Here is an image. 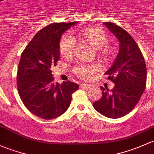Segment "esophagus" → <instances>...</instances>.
<instances>
[{"instance_id": "34e87169", "label": "esophagus", "mask_w": 154, "mask_h": 154, "mask_svg": "<svg viewBox=\"0 0 154 154\" xmlns=\"http://www.w3.org/2000/svg\"><path fill=\"white\" fill-rule=\"evenodd\" d=\"M80 86H81V88H91L92 85H88V84H82Z\"/></svg>"}]
</instances>
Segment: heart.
<instances>
[{"label":"heart","instance_id":"heart-1","mask_svg":"<svg viewBox=\"0 0 154 154\" xmlns=\"http://www.w3.org/2000/svg\"><path fill=\"white\" fill-rule=\"evenodd\" d=\"M81 35L95 50H100L106 55H109L111 50L106 46L109 42V37L104 31L96 27H87L82 29ZM75 45V40L73 35L69 33H66L61 37L59 43L60 53L64 58H69L72 55ZM100 66L98 64H79L74 66L73 71L75 75L84 80L91 79L92 75L99 70Z\"/></svg>","mask_w":154,"mask_h":154}]
</instances>
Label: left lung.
I'll use <instances>...</instances> for the list:
<instances>
[{
  "mask_svg": "<svg viewBox=\"0 0 154 154\" xmlns=\"http://www.w3.org/2000/svg\"><path fill=\"white\" fill-rule=\"evenodd\" d=\"M104 25L118 39L119 50L105 72L114 88L110 90L100 87L102 96L93 103V107L104 116L118 119L131 112L140 99L146 85L147 69L142 52L129 33L114 23Z\"/></svg>",
  "mask_w": 154,
  "mask_h": 154,
  "instance_id": "8db88e82",
  "label": "left lung"
}]
</instances>
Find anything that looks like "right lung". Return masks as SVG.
<instances>
[{"instance_id": "obj_1", "label": "right lung", "mask_w": 154, "mask_h": 154, "mask_svg": "<svg viewBox=\"0 0 154 154\" xmlns=\"http://www.w3.org/2000/svg\"><path fill=\"white\" fill-rule=\"evenodd\" d=\"M77 22L55 23L38 32L20 56L17 72L19 96L25 107L44 119L62 115L72 94L79 88L74 82L54 83L51 66L59 60L62 34Z\"/></svg>"}]
</instances>
